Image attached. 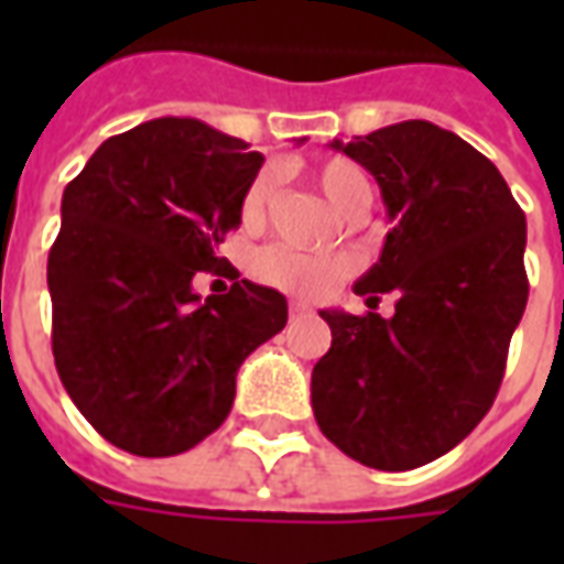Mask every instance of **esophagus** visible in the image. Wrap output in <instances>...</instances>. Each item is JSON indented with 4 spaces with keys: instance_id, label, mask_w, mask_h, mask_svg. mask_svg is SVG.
<instances>
[{
    "instance_id": "obj_1",
    "label": "esophagus",
    "mask_w": 564,
    "mask_h": 564,
    "mask_svg": "<svg viewBox=\"0 0 564 564\" xmlns=\"http://www.w3.org/2000/svg\"><path fill=\"white\" fill-rule=\"evenodd\" d=\"M302 314H311V305L307 302H290V317H302Z\"/></svg>"
}]
</instances>
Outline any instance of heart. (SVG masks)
I'll return each instance as SVG.
<instances>
[{"label":"heart","mask_w":564,"mask_h":564,"mask_svg":"<svg viewBox=\"0 0 564 564\" xmlns=\"http://www.w3.org/2000/svg\"><path fill=\"white\" fill-rule=\"evenodd\" d=\"M314 181L323 189V196L329 198V205L341 217H362L371 208V181L368 174L350 160L319 162L314 169ZM271 196H274V181L271 174H259L253 184L247 186L238 217L247 232H259L269 220ZM350 271V262L338 257H314V253H299L293 247L271 245L262 247L253 262L250 274L265 286L283 290V293L299 295H326Z\"/></svg>","instance_id":"heart-1"}]
</instances>
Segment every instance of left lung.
I'll use <instances>...</instances> for the list:
<instances>
[{
  "label": "left lung",
  "mask_w": 564,
  "mask_h": 564,
  "mask_svg": "<svg viewBox=\"0 0 564 564\" xmlns=\"http://www.w3.org/2000/svg\"><path fill=\"white\" fill-rule=\"evenodd\" d=\"M332 148L375 174L392 220L356 295L399 302L390 319L319 311L332 347L311 404L350 459L408 471L456 447L496 402L529 299L525 214L480 150L429 120Z\"/></svg>",
  "instance_id": "1"
}]
</instances>
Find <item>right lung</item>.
<instances>
[{"label": "right lung", "instance_id": "obj_1", "mask_svg": "<svg viewBox=\"0 0 564 564\" xmlns=\"http://www.w3.org/2000/svg\"><path fill=\"white\" fill-rule=\"evenodd\" d=\"M262 156L189 117L102 141L63 193L47 257L54 362L87 423L135 456H177L217 432L235 375L286 326V299L217 257ZM198 270L229 294L202 303Z\"/></svg>", "mask_w": 564, "mask_h": 564}]
</instances>
